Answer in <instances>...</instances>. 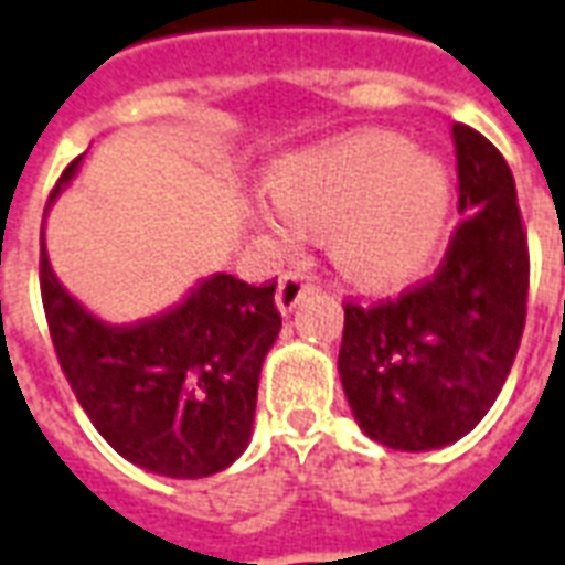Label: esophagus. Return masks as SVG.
<instances>
[{"label": "esophagus", "instance_id": "esophagus-1", "mask_svg": "<svg viewBox=\"0 0 565 565\" xmlns=\"http://www.w3.org/2000/svg\"><path fill=\"white\" fill-rule=\"evenodd\" d=\"M308 294H311V278L305 271H284L281 284H278V294H275V302L281 308V315H290Z\"/></svg>", "mask_w": 565, "mask_h": 565}]
</instances>
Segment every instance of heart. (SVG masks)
Returning a JSON list of instances; mask_svg holds the SVG:
<instances>
[{"label": "heart", "instance_id": "1", "mask_svg": "<svg viewBox=\"0 0 565 565\" xmlns=\"http://www.w3.org/2000/svg\"><path fill=\"white\" fill-rule=\"evenodd\" d=\"M275 206L263 221L281 239L332 233L350 281L395 287L425 269L440 239L449 185L440 161L386 131L356 134L294 154L271 173Z\"/></svg>", "mask_w": 565, "mask_h": 565}]
</instances>
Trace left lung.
Masks as SVG:
<instances>
[{
  "instance_id": "1",
  "label": "left lung",
  "mask_w": 565,
  "mask_h": 565,
  "mask_svg": "<svg viewBox=\"0 0 565 565\" xmlns=\"http://www.w3.org/2000/svg\"><path fill=\"white\" fill-rule=\"evenodd\" d=\"M452 143L463 215L440 266L395 299L344 305V395L359 428L401 452L473 431L527 320L530 250L512 170L470 125H452Z\"/></svg>"
}]
</instances>
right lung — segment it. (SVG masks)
I'll use <instances>...</instances> for the list:
<instances>
[{
	"instance_id": "obj_1",
	"label": "right lung",
	"mask_w": 565,
	"mask_h": 565,
	"mask_svg": "<svg viewBox=\"0 0 565 565\" xmlns=\"http://www.w3.org/2000/svg\"><path fill=\"white\" fill-rule=\"evenodd\" d=\"M275 284L218 271L164 315L110 326L56 281L41 242V302L68 386L116 452L173 479L218 473L245 452L263 359L281 329Z\"/></svg>"
}]
</instances>
